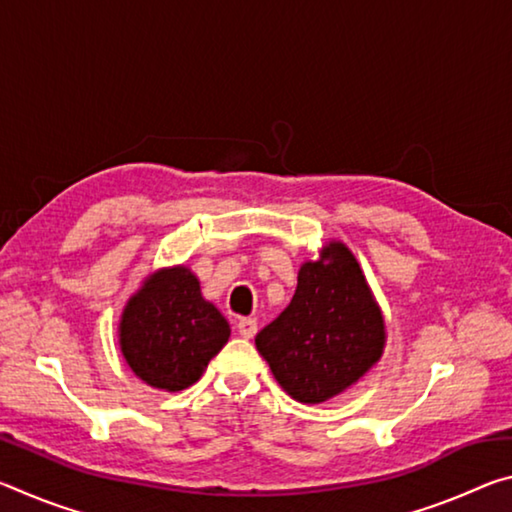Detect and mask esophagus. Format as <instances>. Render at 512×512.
I'll list each match as a JSON object with an SVG mask.
<instances>
[{
	"instance_id": "obj_1",
	"label": "esophagus",
	"mask_w": 512,
	"mask_h": 512,
	"mask_svg": "<svg viewBox=\"0 0 512 512\" xmlns=\"http://www.w3.org/2000/svg\"><path fill=\"white\" fill-rule=\"evenodd\" d=\"M237 329L244 339H253V336L257 334V320L255 318H239Z\"/></svg>"
}]
</instances>
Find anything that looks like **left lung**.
<instances>
[{
	"label": "left lung",
	"mask_w": 512,
	"mask_h": 512,
	"mask_svg": "<svg viewBox=\"0 0 512 512\" xmlns=\"http://www.w3.org/2000/svg\"><path fill=\"white\" fill-rule=\"evenodd\" d=\"M384 339V318L357 259L329 244L318 262L302 264L289 307L255 345L293 400L318 404L366 375Z\"/></svg>",
	"instance_id": "1"
}]
</instances>
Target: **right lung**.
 <instances>
[{
    "instance_id": "add662e5",
    "label": "right lung",
    "mask_w": 512,
    "mask_h": 512,
    "mask_svg": "<svg viewBox=\"0 0 512 512\" xmlns=\"http://www.w3.org/2000/svg\"><path fill=\"white\" fill-rule=\"evenodd\" d=\"M230 339L221 311L201 296L187 268H169L144 282L124 309L119 343L137 377L162 391H183Z\"/></svg>"
}]
</instances>
